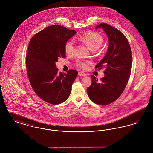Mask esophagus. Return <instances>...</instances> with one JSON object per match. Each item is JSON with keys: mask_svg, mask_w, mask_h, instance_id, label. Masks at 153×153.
<instances>
[{"mask_svg": "<svg viewBox=\"0 0 153 153\" xmlns=\"http://www.w3.org/2000/svg\"><path fill=\"white\" fill-rule=\"evenodd\" d=\"M78 74L80 76H83V77H85V76H87V74L85 73H84V72H79V73H78Z\"/></svg>", "mask_w": 153, "mask_h": 153, "instance_id": "esophagus-1", "label": "esophagus"}]
</instances>
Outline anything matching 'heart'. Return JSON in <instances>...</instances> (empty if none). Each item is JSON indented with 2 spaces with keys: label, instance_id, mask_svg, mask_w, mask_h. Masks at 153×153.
<instances>
[{
  "label": "heart",
  "instance_id": "1",
  "mask_svg": "<svg viewBox=\"0 0 153 153\" xmlns=\"http://www.w3.org/2000/svg\"><path fill=\"white\" fill-rule=\"evenodd\" d=\"M81 41L85 44L92 51L97 50L103 43V37L99 34L94 31H87L82 34L80 37ZM74 42L73 39L67 41L64 46V51L68 55H71L73 53ZM91 64L89 61H77L76 65L82 69H87L88 65Z\"/></svg>",
  "mask_w": 153,
  "mask_h": 153
}]
</instances>
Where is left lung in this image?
<instances>
[{
	"label": "left lung",
	"mask_w": 153,
	"mask_h": 153,
	"mask_svg": "<svg viewBox=\"0 0 153 153\" xmlns=\"http://www.w3.org/2000/svg\"><path fill=\"white\" fill-rule=\"evenodd\" d=\"M99 28L103 29L109 41L105 56L95 66L105 69L104 77L98 82L92 75V84L87 91L92 102L105 105L115 101L123 93L130 78L132 58L129 42L121 31L104 23L95 29Z\"/></svg>",
	"instance_id": "obj_1"
}]
</instances>
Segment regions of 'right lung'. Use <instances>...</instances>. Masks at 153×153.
Instances as JSON below:
<instances>
[{
  "mask_svg": "<svg viewBox=\"0 0 153 153\" xmlns=\"http://www.w3.org/2000/svg\"><path fill=\"white\" fill-rule=\"evenodd\" d=\"M76 31L51 25L38 32L30 41L26 65L30 83L41 99L56 105L69 97L78 72L71 69L58 73L56 63L65 58L64 46Z\"/></svg>",
  "mask_w": 153,
  "mask_h": 153,
  "instance_id": "add662e5",
  "label": "right lung"
}]
</instances>
